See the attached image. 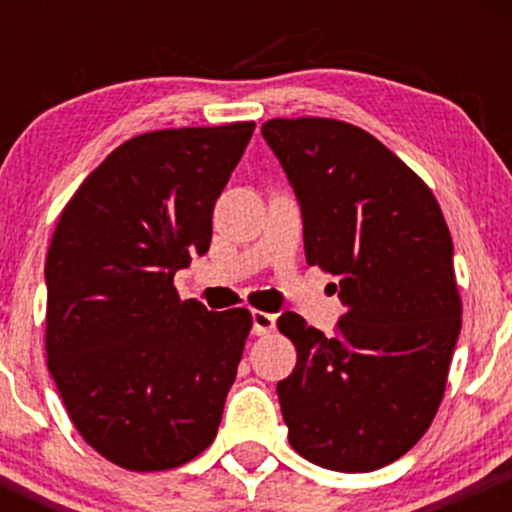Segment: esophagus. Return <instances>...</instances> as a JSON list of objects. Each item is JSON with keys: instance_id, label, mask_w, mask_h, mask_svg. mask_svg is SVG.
I'll use <instances>...</instances> for the list:
<instances>
[{"instance_id": "esophagus-1", "label": "esophagus", "mask_w": 512, "mask_h": 512, "mask_svg": "<svg viewBox=\"0 0 512 512\" xmlns=\"http://www.w3.org/2000/svg\"><path fill=\"white\" fill-rule=\"evenodd\" d=\"M274 325H276V315L262 313V310H252V332L267 334L274 330Z\"/></svg>"}]
</instances>
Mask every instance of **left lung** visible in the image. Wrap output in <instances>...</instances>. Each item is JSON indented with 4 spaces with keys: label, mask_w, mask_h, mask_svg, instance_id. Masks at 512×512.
Returning <instances> with one entry per match:
<instances>
[{
    "label": "left lung",
    "mask_w": 512,
    "mask_h": 512,
    "mask_svg": "<svg viewBox=\"0 0 512 512\" xmlns=\"http://www.w3.org/2000/svg\"><path fill=\"white\" fill-rule=\"evenodd\" d=\"M303 216L305 260L334 274L344 315L325 337L276 320L298 351L276 383L289 443L337 472H373L436 416L462 327L452 238L426 182L373 134L325 117L269 120Z\"/></svg>",
    "instance_id": "8db88e82"
}]
</instances>
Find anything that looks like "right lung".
I'll list each match as a JSON object with an SVG mask.
<instances>
[{
	"label": "right lung",
	"instance_id": "right-lung-1",
	"mask_svg": "<svg viewBox=\"0 0 512 512\" xmlns=\"http://www.w3.org/2000/svg\"><path fill=\"white\" fill-rule=\"evenodd\" d=\"M255 122L139 134L81 182L52 236L48 368L69 419L132 472L190 462L219 431L252 317L180 301Z\"/></svg>",
	"mask_w": 512,
	"mask_h": 512
}]
</instances>
